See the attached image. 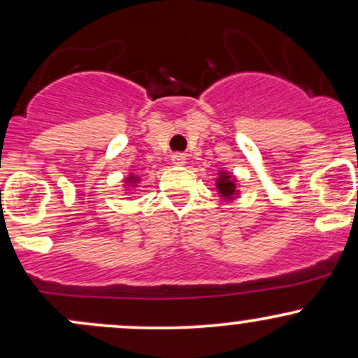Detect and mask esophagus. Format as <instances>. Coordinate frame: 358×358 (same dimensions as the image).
I'll list each match as a JSON object with an SVG mask.
<instances>
[{
	"label": "esophagus",
	"mask_w": 358,
	"mask_h": 358,
	"mask_svg": "<svg viewBox=\"0 0 358 358\" xmlns=\"http://www.w3.org/2000/svg\"><path fill=\"white\" fill-rule=\"evenodd\" d=\"M171 163L175 166H183L187 163V156L182 155V152H175V155H171Z\"/></svg>",
	"instance_id": "34e87169"
}]
</instances>
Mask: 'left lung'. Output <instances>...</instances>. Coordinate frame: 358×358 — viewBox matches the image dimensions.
I'll use <instances>...</instances> for the list:
<instances>
[{"instance_id": "1", "label": "left lung", "mask_w": 358, "mask_h": 358, "mask_svg": "<svg viewBox=\"0 0 358 358\" xmlns=\"http://www.w3.org/2000/svg\"><path fill=\"white\" fill-rule=\"evenodd\" d=\"M238 178L233 173L221 170L219 176L215 178V190H217L219 197L224 202H231V200L239 197V188H238Z\"/></svg>"}]
</instances>
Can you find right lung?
<instances>
[{
    "label": "right lung",
    "instance_id": "add662e5",
    "mask_svg": "<svg viewBox=\"0 0 358 358\" xmlns=\"http://www.w3.org/2000/svg\"><path fill=\"white\" fill-rule=\"evenodd\" d=\"M137 183H141V176L136 175V173H129V175L124 178L125 192H129L131 188H136Z\"/></svg>",
    "mask_w": 358,
    "mask_h": 358
}]
</instances>
